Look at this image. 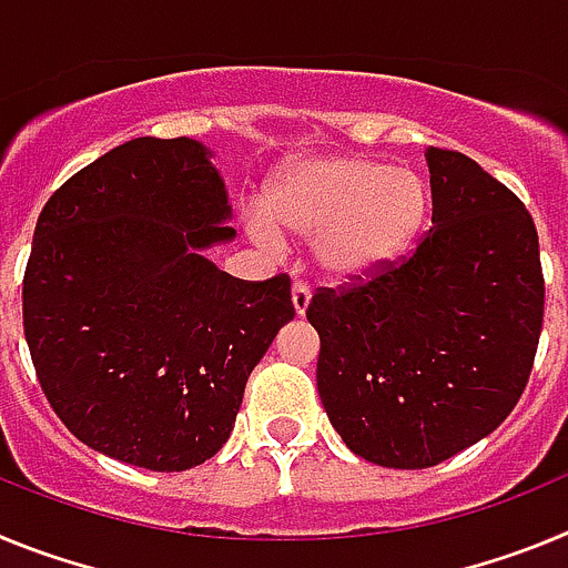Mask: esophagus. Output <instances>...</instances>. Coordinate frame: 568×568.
<instances>
[{
  "mask_svg": "<svg viewBox=\"0 0 568 568\" xmlns=\"http://www.w3.org/2000/svg\"><path fill=\"white\" fill-rule=\"evenodd\" d=\"M310 298H313V295H310L307 284H293V310L298 318H304V315H307Z\"/></svg>",
  "mask_w": 568,
  "mask_h": 568,
  "instance_id": "34e87169",
  "label": "esophagus"
}]
</instances>
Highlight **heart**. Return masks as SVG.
I'll return each instance as SVG.
<instances>
[{
	"mask_svg": "<svg viewBox=\"0 0 568 568\" xmlns=\"http://www.w3.org/2000/svg\"><path fill=\"white\" fill-rule=\"evenodd\" d=\"M429 215V187L415 170L366 155L327 153L290 162L273 179L247 233L261 247L281 235L313 241V264L333 284L366 281L398 264Z\"/></svg>",
	"mask_w": 568,
	"mask_h": 568,
	"instance_id": "b5f03b06",
	"label": "heart"
}]
</instances>
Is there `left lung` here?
I'll use <instances>...</instances> for the list:
<instances>
[{
    "label": "left lung",
    "mask_w": 568,
    "mask_h": 568,
    "mask_svg": "<svg viewBox=\"0 0 568 568\" xmlns=\"http://www.w3.org/2000/svg\"><path fill=\"white\" fill-rule=\"evenodd\" d=\"M424 159L433 227L415 255L307 307L329 424L386 469H426L495 433L544 327L538 230L518 195L464 153Z\"/></svg>",
    "instance_id": "1"
}]
</instances>
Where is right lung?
<instances>
[{"mask_svg": "<svg viewBox=\"0 0 568 568\" xmlns=\"http://www.w3.org/2000/svg\"><path fill=\"white\" fill-rule=\"evenodd\" d=\"M195 139H133L50 195L24 270V338L53 413L90 449L153 471L213 458L244 386L293 321L290 278L247 284L207 250L235 239Z\"/></svg>", "mask_w": 568, "mask_h": 568, "instance_id": "1", "label": "right lung"}]
</instances>
